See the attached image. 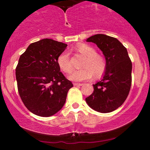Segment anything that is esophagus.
I'll return each mask as SVG.
<instances>
[{
  "label": "esophagus",
  "mask_w": 150,
  "mask_h": 150,
  "mask_svg": "<svg viewBox=\"0 0 150 150\" xmlns=\"http://www.w3.org/2000/svg\"><path fill=\"white\" fill-rule=\"evenodd\" d=\"M73 85L75 86H82L83 84L82 83H73Z\"/></svg>",
  "instance_id": "34e87169"
}]
</instances>
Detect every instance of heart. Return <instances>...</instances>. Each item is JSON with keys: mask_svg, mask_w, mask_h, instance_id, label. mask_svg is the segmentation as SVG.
<instances>
[{"mask_svg": "<svg viewBox=\"0 0 150 150\" xmlns=\"http://www.w3.org/2000/svg\"><path fill=\"white\" fill-rule=\"evenodd\" d=\"M74 50L82 53L86 57L81 65L82 69L74 70L68 77L70 80L75 82H81L89 80L92 77L93 73L97 77L102 75L106 68L105 61L101 56L97 54L96 50L92 46L86 44H81L75 46ZM57 63L63 72L67 73L71 72L73 67L68 51H63L58 56Z\"/></svg>", "mask_w": 150, "mask_h": 150, "instance_id": "obj_1", "label": "heart"}]
</instances>
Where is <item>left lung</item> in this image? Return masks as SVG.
<instances>
[{
	"instance_id": "8db88e82",
	"label": "left lung",
	"mask_w": 150,
	"mask_h": 150,
	"mask_svg": "<svg viewBox=\"0 0 150 150\" xmlns=\"http://www.w3.org/2000/svg\"><path fill=\"white\" fill-rule=\"evenodd\" d=\"M86 41L97 44L106 60L102 78L93 85L94 92L86 102L98 112H111L123 104L130 92L132 62L126 48L116 38L98 34Z\"/></svg>"
}]
</instances>
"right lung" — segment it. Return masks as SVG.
Here are the masks:
<instances>
[{"instance_id":"right-lung-1","label":"right lung","mask_w":150,"mask_h":150,"mask_svg":"<svg viewBox=\"0 0 150 150\" xmlns=\"http://www.w3.org/2000/svg\"><path fill=\"white\" fill-rule=\"evenodd\" d=\"M67 46L44 39L31 44L20 56L15 70L18 92L34 114L51 116L64 106L73 85L60 71L57 59Z\"/></svg>"}]
</instances>
